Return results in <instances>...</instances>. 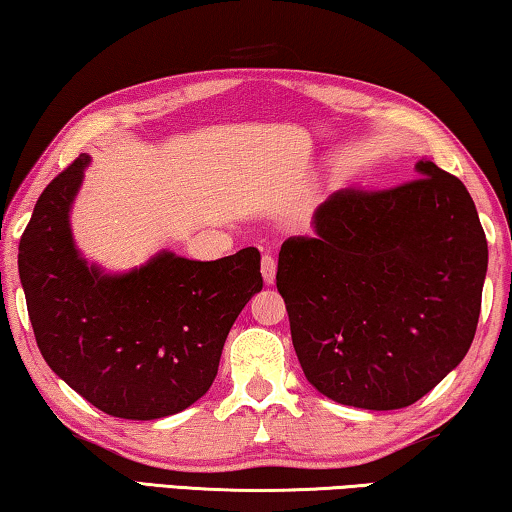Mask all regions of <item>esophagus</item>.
<instances>
[{
  "mask_svg": "<svg viewBox=\"0 0 512 512\" xmlns=\"http://www.w3.org/2000/svg\"><path fill=\"white\" fill-rule=\"evenodd\" d=\"M276 271H278L276 259H273L271 255H264L262 257V278L266 285H273V282H276Z\"/></svg>",
  "mask_w": 512,
  "mask_h": 512,
  "instance_id": "obj_1",
  "label": "esophagus"
}]
</instances>
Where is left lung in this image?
<instances>
[{"label":"left lung","mask_w":512,"mask_h":512,"mask_svg":"<svg viewBox=\"0 0 512 512\" xmlns=\"http://www.w3.org/2000/svg\"><path fill=\"white\" fill-rule=\"evenodd\" d=\"M416 181L335 193L315 239H287L278 292L305 379L347 407L421 400L474 342L487 241L464 183L432 160Z\"/></svg>","instance_id":"1"}]
</instances>
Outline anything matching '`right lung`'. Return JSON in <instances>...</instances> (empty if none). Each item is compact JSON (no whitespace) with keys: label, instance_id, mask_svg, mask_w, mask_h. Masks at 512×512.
<instances>
[{"label":"right lung","instance_id":"obj_1","mask_svg":"<svg viewBox=\"0 0 512 512\" xmlns=\"http://www.w3.org/2000/svg\"><path fill=\"white\" fill-rule=\"evenodd\" d=\"M91 156L48 183L20 239L18 271L36 345L105 414L154 421L209 391L232 324L262 289L257 248L216 262L158 250L128 271L87 262L71 211Z\"/></svg>","mask_w":512,"mask_h":512}]
</instances>
